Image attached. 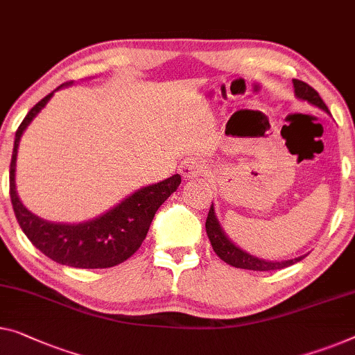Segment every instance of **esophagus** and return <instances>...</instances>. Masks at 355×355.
<instances>
[{
  "label": "esophagus",
  "instance_id": "obj_1",
  "mask_svg": "<svg viewBox=\"0 0 355 355\" xmlns=\"http://www.w3.org/2000/svg\"><path fill=\"white\" fill-rule=\"evenodd\" d=\"M207 164L204 161L198 159V157H187L180 166V173L183 178H194L199 175H204L207 172Z\"/></svg>",
  "mask_w": 355,
  "mask_h": 355
}]
</instances>
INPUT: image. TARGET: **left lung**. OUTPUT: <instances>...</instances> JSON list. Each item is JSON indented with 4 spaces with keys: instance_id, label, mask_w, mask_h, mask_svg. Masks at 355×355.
I'll return each instance as SVG.
<instances>
[{
    "instance_id": "8db88e82",
    "label": "left lung",
    "mask_w": 355,
    "mask_h": 355,
    "mask_svg": "<svg viewBox=\"0 0 355 355\" xmlns=\"http://www.w3.org/2000/svg\"><path fill=\"white\" fill-rule=\"evenodd\" d=\"M293 86H295L296 97L315 105V107H319L320 110L329 111L325 102L320 98L319 92L311 87L309 84H306L304 81H300V79H293ZM205 230H207L210 244L214 247L216 255H218L225 263H228L234 268L250 269V271H274V269H284L287 266H292V264H295L296 261H301L304 258V257H298L295 258V260H287V261H264L257 257L248 255L247 252L241 250L239 247L232 244L228 237L225 236V232L221 231L218 221L215 218L214 205L210 207L207 220H205Z\"/></svg>"
}]
</instances>
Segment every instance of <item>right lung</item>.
Returning <instances> with one entry per match:
<instances>
[{"instance_id": "right-lung-1", "label": "right lung", "mask_w": 355, "mask_h": 355, "mask_svg": "<svg viewBox=\"0 0 355 355\" xmlns=\"http://www.w3.org/2000/svg\"><path fill=\"white\" fill-rule=\"evenodd\" d=\"M52 94L54 92L41 98L28 111L15 132L9 167V194L15 218L31 244L51 260L83 269L116 266L139 250L157 209L178 188L182 177L175 173L164 182L141 188L114 209L87 223L59 225L35 216L24 207L15 191V159L24 130L52 97Z\"/></svg>"}]
</instances>
